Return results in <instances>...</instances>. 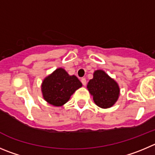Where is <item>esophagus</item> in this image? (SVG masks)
Listing matches in <instances>:
<instances>
[{
	"instance_id": "1",
	"label": "esophagus",
	"mask_w": 155,
	"mask_h": 155,
	"mask_svg": "<svg viewBox=\"0 0 155 155\" xmlns=\"http://www.w3.org/2000/svg\"><path fill=\"white\" fill-rule=\"evenodd\" d=\"M81 82H82V85H83V86H86V79H85V78H82V79H81Z\"/></svg>"
}]
</instances>
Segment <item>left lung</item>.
I'll return each instance as SVG.
<instances>
[{"instance_id":"8db88e82","label":"left lung","mask_w":155,"mask_h":155,"mask_svg":"<svg viewBox=\"0 0 155 155\" xmlns=\"http://www.w3.org/2000/svg\"><path fill=\"white\" fill-rule=\"evenodd\" d=\"M95 103L102 108H110L118 100L119 87L117 82L102 70H96L87 85Z\"/></svg>"}]
</instances>
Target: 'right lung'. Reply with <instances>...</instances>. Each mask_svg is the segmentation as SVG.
<instances>
[{
	"label": "right lung",
	"instance_id": "right-lung-1",
	"mask_svg": "<svg viewBox=\"0 0 155 155\" xmlns=\"http://www.w3.org/2000/svg\"><path fill=\"white\" fill-rule=\"evenodd\" d=\"M81 86L82 83L76 76H69L66 70L59 68L43 80L41 89L43 98L48 103L61 106Z\"/></svg>",
	"mask_w": 155,
	"mask_h": 155
}]
</instances>
